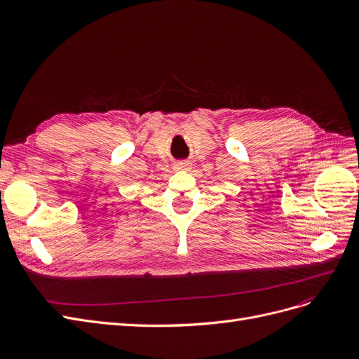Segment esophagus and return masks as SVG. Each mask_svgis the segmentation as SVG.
I'll return each instance as SVG.
<instances>
[{
    "mask_svg": "<svg viewBox=\"0 0 359 359\" xmlns=\"http://www.w3.org/2000/svg\"><path fill=\"white\" fill-rule=\"evenodd\" d=\"M173 169L178 170V172H189L191 169V163L189 160H181L177 161L175 165H173Z\"/></svg>",
    "mask_w": 359,
    "mask_h": 359,
    "instance_id": "obj_1",
    "label": "esophagus"
}]
</instances>
